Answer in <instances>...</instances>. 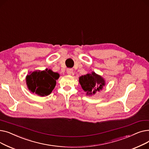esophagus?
Returning a JSON list of instances; mask_svg holds the SVG:
<instances>
[{
  "mask_svg": "<svg viewBox=\"0 0 149 149\" xmlns=\"http://www.w3.org/2000/svg\"><path fill=\"white\" fill-rule=\"evenodd\" d=\"M66 72L68 75H72L73 74V69H68Z\"/></svg>",
  "mask_w": 149,
  "mask_h": 149,
  "instance_id": "esophagus-1",
  "label": "esophagus"
}]
</instances>
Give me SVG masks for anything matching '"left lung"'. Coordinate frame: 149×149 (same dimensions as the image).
I'll list each match as a JSON object with an SVG mask.
<instances>
[{
    "instance_id": "1",
    "label": "left lung",
    "mask_w": 149,
    "mask_h": 149,
    "mask_svg": "<svg viewBox=\"0 0 149 149\" xmlns=\"http://www.w3.org/2000/svg\"><path fill=\"white\" fill-rule=\"evenodd\" d=\"M79 83L87 95H94L97 92L102 89L105 85L103 78L94 72L79 77Z\"/></svg>"
}]
</instances>
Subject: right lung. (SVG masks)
I'll return each instance as SVG.
<instances>
[{
    "label": "right lung",
    "instance_id": "right-lung-1",
    "mask_svg": "<svg viewBox=\"0 0 149 149\" xmlns=\"http://www.w3.org/2000/svg\"><path fill=\"white\" fill-rule=\"evenodd\" d=\"M60 75L51 69L36 70L27 75L26 82L28 89L40 97L49 95L56 85Z\"/></svg>",
    "mask_w": 149,
    "mask_h": 149
}]
</instances>
